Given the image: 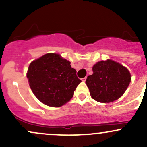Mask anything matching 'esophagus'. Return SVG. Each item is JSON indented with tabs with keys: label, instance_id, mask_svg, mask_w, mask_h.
<instances>
[{
	"label": "esophagus",
	"instance_id": "esophagus-1",
	"mask_svg": "<svg viewBox=\"0 0 147 147\" xmlns=\"http://www.w3.org/2000/svg\"><path fill=\"white\" fill-rule=\"evenodd\" d=\"M81 80H82V82H85L86 80H87V77H85V78H82V79H81Z\"/></svg>",
	"mask_w": 147,
	"mask_h": 147
}]
</instances>
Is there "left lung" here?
Wrapping results in <instances>:
<instances>
[{
	"label": "left lung",
	"mask_w": 147,
	"mask_h": 147,
	"mask_svg": "<svg viewBox=\"0 0 147 147\" xmlns=\"http://www.w3.org/2000/svg\"><path fill=\"white\" fill-rule=\"evenodd\" d=\"M86 84L92 99L99 102H111L119 99L131 82V75L123 65L111 60L98 62L92 67Z\"/></svg>",
	"instance_id": "8db88e82"
}]
</instances>
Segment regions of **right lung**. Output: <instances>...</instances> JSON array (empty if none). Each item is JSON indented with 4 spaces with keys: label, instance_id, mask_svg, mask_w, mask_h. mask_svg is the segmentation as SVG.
Here are the masks:
<instances>
[{
    "label": "right lung",
    "instance_id": "obj_1",
    "mask_svg": "<svg viewBox=\"0 0 147 147\" xmlns=\"http://www.w3.org/2000/svg\"><path fill=\"white\" fill-rule=\"evenodd\" d=\"M70 63L55 53L32 61L28 69L30 87L35 97L50 107H61L73 97L82 81Z\"/></svg>",
    "mask_w": 147,
    "mask_h": 147
}]
</instances>
